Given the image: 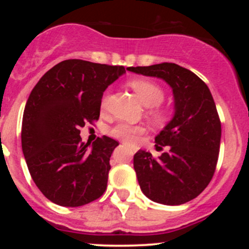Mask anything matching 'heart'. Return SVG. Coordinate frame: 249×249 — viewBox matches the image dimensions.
I'll use <instances>...</instances> for the list:
<instances>
[{"label":"heart","instance_id":"heart-1","mask_svg":"<svg viewBox=\"0 0 249 249\" xmlns=\"http://www.w3.org/2000/svg\"><path fill=\"white\" fill-rule=\"evenodd\" d=\"M131 88L141 99L142 103L146 107H151L150 116L157 123H161L165 119V111L160 107V103L164 101L165 92L162 88L156 82L146 78H137L131 81ZM107 101V95L103 98L102 107H104ZM145 132V128L137 125H128L125 123L117 124L115 127L111 128V136L122 139L125 142H134L138 136Z\"/></svg>","mask_w":249,"mask_h":249}]
</instances>
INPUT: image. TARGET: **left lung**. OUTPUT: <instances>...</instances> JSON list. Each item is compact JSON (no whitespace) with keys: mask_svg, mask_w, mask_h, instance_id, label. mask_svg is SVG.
<instances>
[{"mask_svg":"<svg viewBox=\"0 0 249 249\" xmlns=\"http://www.w3.org/2000/svg\"><path fill=\"white\" fill-rule=\"evenodd\" d=\"M127 70L164 79L174 95L173 119L156 137V146L166 151L154 158L139 150L133 167L142 193L162 205H181L199 196L215 172L221 122L210 89L196 73L174 63Z\"/></svg>","mask_w":249,"mask_h":249,"instance_id":"left-lung-1","label":"left lung"}]
</instances>
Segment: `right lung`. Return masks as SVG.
<instances>
[{"instance_id": "right-lung-1", "label": "right lung", "mask_w": 249, "mask_h": 249, "mask_svg": "<svg viewBox=\"0 0 249 249\" xmlns=\"http://www.w3.org/2000/svg\"><path fill=\"white\" fill-rule=\"evenodd\" d=\"M125 72L122 65L67 59L42 76L22 121V150L45 198L78 207L107 190L110 157L119 142L107 136L83 142L79 127L98 121L103 92Z\"/></svg>"}]
</instances>
